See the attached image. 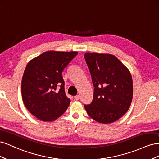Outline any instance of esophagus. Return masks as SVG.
<instances>
[{"label":"esophagus","instance_id":"esophagus-1","mask_svg":"<svg viewBox=\"0 0 159 159\" xmlns=\"http://www.w3.org/2000/svg\"><path fill=\"white\" fill-rule=\"evenodd\" d=\"M80 98V95H77L75 96H74V99L76 100H78Z\"/></svg>","mask_w":159,"mask_h":159}]
</instances>
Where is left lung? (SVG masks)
I'll return each instance as SVG.
<instances>
[{"instance_id": "1", "label": "left lung", "mask_w": 159, "mask_h": 159, "mask_svg": "<svg viewBox=\"0 0 159 159\" xmlns=\"http://www.w3.org/2000/svg\"><path fill=\"white\" fill-rule=\"evenodd\" d=\"M94 86L93 100L84 107L89 116L107 124L127 113L133 99L131 74L111 54L86 53L84 56Z\"/></svg>"}]
</instances>
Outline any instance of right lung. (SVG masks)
I'll use <instances>...</instances> for the list:
<instances>
[{"instance_id":"right-lung-1","label":"right lung","mask_w":159,"mask_h":159,"mask_svg":"<svg viewBox=\"0 0 159 159\" xmlns=\"http://www.w3.org/2000/svg\"><path fill=\"white\" fill-rule=\"evenodd\" d=\"M77 54V52L48 51L27 64L22 80V100L41 121H54L68 109L71 101L66 95L61 74Z\"/></svg>"}]
</instances>
